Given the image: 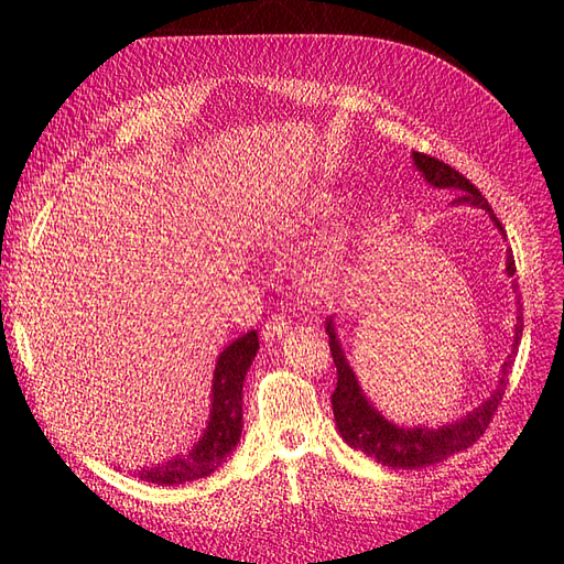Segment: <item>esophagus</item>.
<instances>
[{
	"label": "esophagus",
	"instance_id": "obj_1",
	"mask_svg": "<svg viewBox=\"0 0 564 564\" xmlns=\"http://www.w3.org/2000/svg\"><path fill=\"white\" fill-rule=\"evenodd\" d=\"M289 334V319L286 317H282V315H272L268 322H265V327H263V338L265 340H280L282 336H286Z\"/></svg>",
	"mask_w": 564,
	"mask_h": 564
}]
</instances>
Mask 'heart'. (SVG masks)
Instances as JSON below:
<instances>
[{
    "label": "heart",
    "instance_id": "1",
    "mask_svg": "<svg viewBox=\"0 0 564 564\" xmlns=\"http://www.w3.org/2000/svg\"><path fill=\"white\" fill-rule=\"evenodd\" d=\"M344 207V199L332 187H311L296 197L282 204L280 209L265 216L263 224L251 230V242L263 249H289L296 242L308 240L322 226L334 220ZM350 249V228L336 226L322 237L315 256L305 268V275L311 280H322L332 275V272L346 259Z\"/></svg>",
    "mask_w": 564,
    "mask_h": 564
}]
</instances>
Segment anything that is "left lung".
Wrapping results in <instances>:
<instances>
[{
	"instance_id": "obj_1",
	"label": "left lung",
	"mask_w": 564,
	"mask_h": 564,
	"mask_svg": "<svg viewBox=\"0 0 564 564\" xmlns=\"http://www.w3.org/2000/svg\"><path fill=\"white\" fill-rule=\"evenodd\" d=\"M412 160H414L416 172L423 176L425 183L433 187H447V191L458 193V197L452 202V207H466L468 204V207L482 209L491 218V224L497 226V230L503 235V228L497 220V216H494L487 199L464 174H458L456 169L431 155H423V152H412ZM506 275L508 278L516 275V261H513V251L510 249L506 251ZM516 286L518 284L513 282V292ZM324 329L329 334V348L338 371L336 390L332 395V409H334V421L340 437H344L348 447L360 449L362 454L371 456L381 466L414 470V468L435 466L447 456L468 449L473 442L487 431L494 412H497L499 402L503 400L508 371L516 362L518 344L522 338V313L518 308V317L513 322V350H510L506 362L499 369L497 388H494L491 395L480 406H475L473 412L452 423L440 425V429H429V425H398L390 419H386L379 409L371 404V400L365 395L360 381H357L355 371L346 357V350L340 346L334 317H327Z\"/></svg>"
}]
</instances>
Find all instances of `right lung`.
Listing matches in <instances>:
<instances>
[{"mask_svg":"<svg viewBox=\"0 0 564 564\" xmlns=\"http://www.w3.org/2000/svg\"><path fill=\"white\" fill-rule=\"evenodd\" d=\"M259 352L256 329L235 338L216 357L212 379V404L207 429L191 449L162 460L158 466L133 470L143 482L155 485H185L218 470V466L232 454L242 437V388L247 371Z\"/></svg>","mask_w":564,"mask_h":564,"instance_id":"right-lung-1","label":"right lung"}]
</instances>
